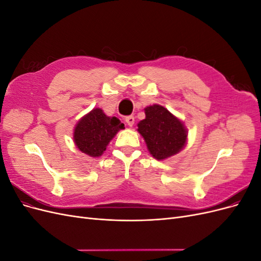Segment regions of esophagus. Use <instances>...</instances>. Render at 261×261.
Segmentation results:
<instances>
[{"label": "esophagus", "mask_w": 261, "mask_h": 261, "mask_svg": "<svg viewBox=\"0 0 261 261\" xmlns=\"http://www.w3.org/2000/svg\"><path fill=\"white\" fill-rule=\"evenodd\" d=\"M125 122L127 123V125L132 127V126L134 125V123H135V117L132 116V115L130 116H126L125 117Z\"/></svg>", "instance_id": "1"}]
</instances>
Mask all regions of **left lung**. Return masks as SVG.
Here are the masks:
<instances>
[{
	"label": "left lung",
	"instance_id": "8db88e82",
	"mask_svg": "<svg viewBox=\"0 0 261 261\" xmlns=\"http://www.w3.org/2000/svg\"><path fill=\"white\" fill-rule=\"evenodd\" d=\"M145 120L137 124V130L154 159H168L185 147L187 129L184 123L168 109L159 105L149 106L145 109Z\"/></svg>",
	"mask_w": 261,
	"mask_h": 261
}]
</instances>
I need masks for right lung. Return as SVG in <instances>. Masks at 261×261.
<instances>
[{"label": "right lung", "mask_w": 261, "mask_h": 261, "mask_svg": "<svg viewBox=\"0 0 261 261\" xmlns=\"http://www.w3.org/2000/svg\"><path fill=\"white\" fill-rule=\"evenodd\" d=\"M124 128L117 117H110L96 108L83 116L75 126L74 143L82 152L92 158L100 156L116 133Z\"/></svg>", "instance_id": "obj_1"}]
</instances>
